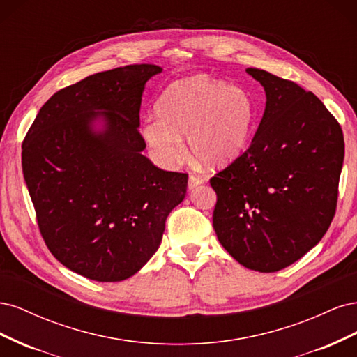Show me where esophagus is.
<instances>
[{
  "label": "esophagus",
  "mask_w": 357,
  "mask_h": 357,
  "mask_svg": "<svg viewBox=\"0 0 357 357\" xmlns=\"http://www.w3.org/2000/svg\"><path fill=\"white\" fill-rule=\"evenodd\" d=\"M201 183H204V177L199 176V174H195V172H190V174H189V181H188L189 189H193V188L199 186Z\"/></svg>",
  "instance_id": "1"
}]
</instances>
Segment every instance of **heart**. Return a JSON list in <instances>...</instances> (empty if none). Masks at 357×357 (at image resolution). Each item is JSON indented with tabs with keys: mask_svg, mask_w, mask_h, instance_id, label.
Returning <instances> with one entry per match:
<instances>
[{
	"mask_svg": "<svg viewBox=\"0 0 357 357\" xmlns=\"http://www.w3.org/2000/svg\"><path fill=\"white\" fill-rule=\"evenodd\" d=\"M158 113L144 119L142 135L153 159L165 168L177 167L185 158L183 135L202 165L228 164L245 149L255 123L250 95L205 77L169 84Z\"/></svg>",
	"mask_w": 357,
	"mask_h": 357,
	"instance_id": "1",
	"label": "heart"
}]
</instances>
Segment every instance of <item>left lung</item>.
Returning <instances> with one entry per match:
<instances>
[{
	"label": "left lung",
	"mask_w": 357,
	"mask_h": 357,
	"mask_svg": "<svg viewBox=\"0 0 357 357\" xmlns=\"http://www.w3.org/2000/svg\"><path fill=\"white\" fill-rule=\"evenodd\" d=\"M266 105L252 144L210 178L213 228L235 261L280 271L311 250L337 210L344 137L312 92L259 68Z\"/></svg>",
	"instance_id": "1"
}]
</instances>
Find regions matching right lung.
Returning <instances> with one entry per match:
<instances>
[{
  "label": "right lung",
  "mask_w": 357,
  "mask_h": 357,
  "mask_svg": "<svg viewBox=\"0 0 357 357\" xmlns=\"http://www.w3.org/2000/svg\"><path fill=\"white\" fill-rule=\"evenodd\" d=\"M152 63L119 67L67 86L41 107L22 143V169L50 253L95 282H121L155 255L186 172L153 165L142 150L139 107ZM102 135L89 125L99 112Z\"/></svg>",
  "instance_id": "obj_1"
}]
</instances>
